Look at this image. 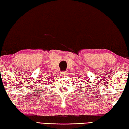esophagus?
I'll list each match as a JSON object with an SVG mask.
<instances>
[{
    "instance_id": "1",
    "label": "esophagus",
    "mask_w": 129,
    "mask_h": 129,
    "mask_svg": "<svg viewBox=\"0 0 129 129\" xmlns=\"http://www.w3.org/2000/svg\"><path fill=\"white\" fill-rule=\"evenodd\" d=\"M67 72L66 71H62L61 72V75H62V77H64V76H66V75H67Z\"/></svg>"
}]
</instances>
